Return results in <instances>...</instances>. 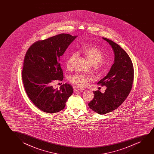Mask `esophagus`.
<instances>
[{"instance_id": "34e87169", "label": "esophagus", "mask_w": 154, "mask_h": 154, "mask_svg": "<svg viewBox=\"0 0 154 154\" xmlns=\"http://www.w3.org/2000/svg\"><path fill=\"white\" fill-rule=\"evenodd\" d=\"M83 89L81 88H79V87H74V91H80V90H82Z\"/></svg>"}]
</instances>
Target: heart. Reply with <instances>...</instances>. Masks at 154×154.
I'll return each instance as SVG.
<instances>
[{"label": "heart", "mask_w": 154, "mask_h": 154, "mask_svg": "<svg viewBox=\"0 0 154 154\" xmlns=\"http://www.w3.org/2000/svg\"><path fill=\"white\" fill-rule=\"evenodd\" d=\"M82 52L88 59L91 65L97 66V72L98 74H101L104 70L103 61L104 56L99 49L95 47H86L82 49ZM77 57L76 53H72L70 55L66 62V66L68 69H70L74 65V61ZM92 79V77L84 74H77L70 77L69 80L72 83L77 86L84 87L86 86L89 81Z\"/></svg>", "instance_id": "b5f03b06"}]
</instances>
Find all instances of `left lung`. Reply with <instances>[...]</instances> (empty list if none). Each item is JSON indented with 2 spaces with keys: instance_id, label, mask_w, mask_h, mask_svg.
Returning <instances> with one entry per match:
<instances>
[{
  "instance_id": "left-lung-1",
  "label": "left lung",
  "mask_w": 154,
  "mask_h": 154,
  "mask_svg": "<svg viewBox=\"0 0 154 154\" xmlns=\"http://www.w3.org/2000/svg\"><path fill=\"white\" fill-rule=\"evenodd\" d=\"M103 39L112 46L115 58L109 72L98 82L107 87L105 93L93 91L94 97L88 103L91 109L100 115L112 112L122 104L131 91L134 80V67L128 55L113 41Z\"/></svg>"
}]
</instances>
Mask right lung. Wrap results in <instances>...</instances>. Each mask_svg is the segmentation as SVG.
Listing matches in <instances>:
<instances>
[{"instance_id":"add662e5","label":"right lung","mask_w":154,"mask_h":154,"mask_svg":"<svg viewBox=\"0 0 154 154\" xmlns=\"http://www.w3.org/2000/svg\"><path fill=\"white\" fill-rule=\"evenodd\" d=\"M78 36L59 34L30 47L23 62L22 79L28 96L42 111L53 114L61 111L73 93L67 83L54 89L52 82L63 80V72L59 63L68 47Z\"/></svg>"}]
</instances>
